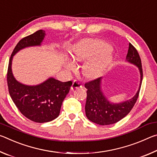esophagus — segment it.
Masks as SVG:
<instances>
[{"mask_svg":"<svg viewBox=\"0 0 157 157\" xmlns=\"http://www.w3.org/2000/svg\"><path fill=\"white\" fill-rule=\"evenodd\" d=\"M82 87V84L78 82V81H73L72 86H71V89H78V88H81Z\"/></svg>","mask_w":157,"mask_h":157,"instance_id":"obj_1","label":"esophagus"}]
</instances>
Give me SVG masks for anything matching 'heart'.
<instances>
[{
  "label": "heart",
  "instance_id": "obj_1",
  "mask_svg": "<svg viewBox=\"0 0 157 157\" xmlns=\"http://www.w3.org/2000/svg\"><path fill=\"white\" fill-rule=\"evenodd\" d=\"M111 46L105 42L96 39H86L80 42L74 50V58L78 61L88 59L84 67V73L89 78H95L107 67L110 63L111 55ZM65 67L69 71L75 68V65L72 61L67 60Z\"/></svg>",
  "mask_w": 157,
  "mask_h": 157
}]
</instances>
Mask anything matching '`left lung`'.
Here are the masks:
<instances>
[{"label":"left lung","instance_id":"obj_1","mask_svg":"<svg viewBox=\"0 0 157 157\" xmlns=\"http://www.w3.org/2000/svg\"><path fill=\"white\" fill-rule=\"evenodd\" d=\"M126 59L129 63L139 68L140 75L139 88L134 97L120 103H111L101 89V80L99 78L85 84L87 91L85 112L87 118L100 125H108L120 121L132 109L139 97L143 79V69L139 54L133 45L129 44Z\"/></svg>","mask_w":157,"mask_h":157}]
</instances>
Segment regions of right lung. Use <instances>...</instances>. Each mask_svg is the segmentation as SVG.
Wrapping results in <instances>:
<instances>
[{
    "instance_id": "1",
    "label": "right lung",
    "mask_w": 157,
    "mask_h": 157,
    "mask_svg": "<svg viewBox=\"0 0 157 157\" xmlns=\"http://www.w3.org/2000/svg\"><path fill=\"white\" fill-rule=\"evenodd\" d=\"M45 35V31L39 30L18 41L10 57L7 74L9 93L15 105L26 118L39 123L52 121L59 116L63 100L68 94L72 82H62L50 78L35 86L21 84L13 75L12 62L13 56L21 49L41 46Z\"/></svg>"
}]
</instances>
